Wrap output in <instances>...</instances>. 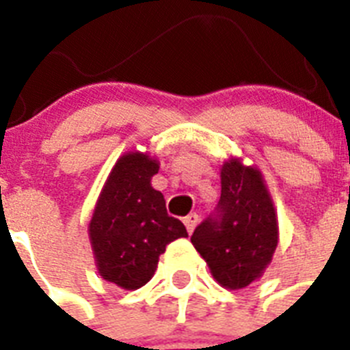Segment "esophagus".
I'll list each match as a JSON object with an SVG mask.
<instances>
[{"label": "esophagus", "mask_w": 350, "mask_h": 350, "mask_svg": "<svg viewBox=\"0 0 350 350\" xmlns=\"http://www.w3.org/2000/svg\"><path fill=\"white\" fill-rule=\"evenodd\" d=\"M183 224H185V227H187V230H189V232H194V229H196V225L200 224V216H198L196 213H192V214H189V216H187L185 219H183Z\"/></svg>", "instance_id": "obj_1"}]
</instances>
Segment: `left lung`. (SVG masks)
I'll use <instances>...</instances> for the list:
<instances>
[{
  "label": "left lung",
  "instance_id": "8db88e82",
  "mask_svg": "<svg viewBox=\"0 0 350 350\" xmlns=\"http://www.w3.org/2000/svg\"><path fill=\"white\" fill-rule=\"evenodd\" d=\"M218 216L198 225L191 241L225 288L258 282L278 247V214L265 178L254 165L229 158L219 169Z\"/></svg>",
  "mask_w": 350,
  "mask_h": 350
}]
</instances>
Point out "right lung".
Returning a JSON list of instances; mask_svg holds the SVG:
<instances>
[{
  "label": "right lung",
  "instance_id": "obj_1",
  "mask_svg": "<svg viewBox=\"0 0 350 350\" xmlns=\"http://www.w3.org/2000/svg\"><path fill=\"white\" fill-rule=\"evenodd\" d=\"M158 170L159 161L147 152H125L92 211L89 239L98 274L125 291L143 287L165 247L189 236L185 225L167 214L163 194L150 183Z\"/></svg>",
  "mask_w": 350,
  "mask_h": 350
}]
</instances>
